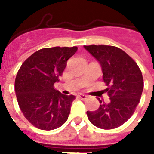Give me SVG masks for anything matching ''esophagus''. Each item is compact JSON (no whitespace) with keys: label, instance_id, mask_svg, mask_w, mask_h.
<instances>
[{"label":"esophagus","instance_id":"1","mask_svg":"<svg viewBox=\"0 0 154 154\" xmlns=\"http://www.w3.org/2000/svg\"><path fill=\"white\" fill-rule=\"evenodd\" d=\"M78 97H79L80 99H82V100H85V99H87L88 96H87V95H85V94H78Z\"/></svg>","mask_w":154,"mask_h":154}]
</instances>
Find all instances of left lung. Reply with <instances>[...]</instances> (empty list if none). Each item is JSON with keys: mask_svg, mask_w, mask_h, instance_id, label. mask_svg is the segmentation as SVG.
<instances>
[{"mask_svg": "<svg viewBox=\"0 0 154 154\" xmlns=\"http://www.w3.org/2000/svg\"><path fill=\"white\" fill-rule=\"evenodd\" d=\"M101 64L103 80L110 101H100L96 111H87L89 122L103 129L121 126L134 114L143 91L141 69L132 57L122 49L111 45H84Z\"/></svg>", "mask_w": 154, "mask_h": 154, "instance_id": "left-lung-1", "label": "left lung"}]
</instances>
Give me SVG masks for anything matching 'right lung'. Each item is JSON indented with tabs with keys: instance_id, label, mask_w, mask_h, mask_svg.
<instances>
[{
	"instance_id": "obj_1",
	"label": "right lung",
	"mask_w": 154,
	"mask_h": 154,
	"mask_svg": "<svg viewBox=\"0 0 154 154\" xmlns=\"http://www.w3.org/2000/svg\"><path fill=\"white\" fill-rule=\"evenodd\" d=\"M77 47L45 48L24 61L15 79L18 105L25 117L37 129L53 130L67 121L73 95L54 89V83L66 67Z\"/></svg>"
}]
</instances>
